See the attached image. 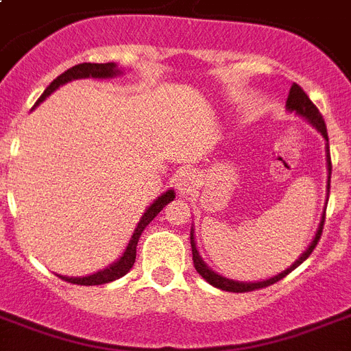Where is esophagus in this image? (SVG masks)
<instances>
[{
	"label": "esophagus",
	"mask_w": 351,
	"mask_h": 351,
	"mask_svg": "<svg viewBox=\"0 0 351 351\" xmlns=\"http://www.w3.org/2000/svg\"><path fill=\"white\" fill-rule=\"evenodd\" d=\"M175 186L182 197L189 195V193L195 189V186H197V175H195V171L191 169L178 171L175 178Z\"/></svg>",
	"instance_id": "34e87169"
}]
</instances>
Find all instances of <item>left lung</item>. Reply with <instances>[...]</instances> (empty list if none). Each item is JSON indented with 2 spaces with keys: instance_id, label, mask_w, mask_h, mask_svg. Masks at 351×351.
I'll use <instances>...</instances> for the list:
<instances>
[{
  "instance_id": "1",
  "label": "left lung",
  "mask_w": 351,
  "mask_h": 351,
  "mask_svg": "<svg viewBox=\"0 0 351 351\" xmlns=\"http://www.w3.org/2000/svg\"><path fill=\"white\" fill-rule=\"evenodd\" d=\"M286 109L289 112H297L299 117H302L304 120H308L311 125L315 127L317 131L321 132L322 138L328 142V131H326V123H324V118L322 114L319 112L315 106H313V101L308 98L304 90L300 89L299 85L293 84L291 85V89H289V95H288V101H286ZM326 160H328V195H330V178H332V158H330V147H328L326 143ZM324 219H326V211L322 215V220L321 224H319V230H317L315 237L311 240V244L308 245V250L302 253V255L297 258V261L288 267V269H284L282 273H278L275 277L267 278V280H261V282H239V280H231V278H226L219 273H215L213 269H209L208 264L202 261V256L198 253L197 250V244H195V234H193L191 230V251H193V264H195V269H197L200 275H202L206 280H208L211 286L219 289H224V291H233V293H245V291H253V289H261V288H266V286H271V284L278 282L280 278H284L288 273H291L297 266H300L302 262L311 255V251L315 250L317 242L321 239L322 234V228H324Z\"/></svg>"
}]
</instances>
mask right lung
Segmentation results:
<instances>
[{"label":"right lung","mask_w":351,"mask_h":351,"mask_svg":"<svg viewBox=\"0 0 351 351\" xmlns=\"http://www.w3.org/2000/svg\"><path fill=\"white\" fill-rule=\"evenodd\" d=\"M117 74H121L120 71H118L117 63H80V65H74V67L67 69L63 74H60V76L43 90V95L38 98L36 106L45 100L51 93H54L60 85L67 84V82H73V80L78 78H112V76H117ZM173 198H175V191L169 189V191H165L162 197L156 198V200L145 209V213L142 215V219H140V222H138L136 226V230H134L131 240H129V244H127V250L123 251V255H121L114 264H111V266L106 267V269H101V271L87 275V277H62V275H58V277H62L63 280H67V282L71 284H80V286H98V284L112 282V280L123 277L125 273H129L132 264H134L138 239H140L142 231L145 230V226H147L149 222H151V220H153L154 217L173 200Z\"/></svg>","instance_id":"right-lung-1"}]
</instances>
